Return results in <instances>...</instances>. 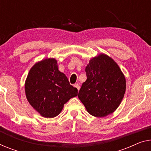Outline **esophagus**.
<instances>
[{"label": "esophagus", "mask_w": 151, "mask_h": 151, "mask_svg": "<svg viewBox=\"0 0 151 151\" xmlns=\"http://www.w3.org/2000/svg\"><path fill=\"white\" fill-rule=\"evenodd\" d=\"M74 87H76V89H77V90H78H78H79V89H80V86H79V85H78V83H76V84H75V85H74Z\"/></svg>", "instance_id": "esophagus-1"}]
</instances>
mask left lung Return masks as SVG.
Segmentation results:
<instances>
[{"mask_svg": "<svg viewBox=\"0 0 151 151\" xmlns=\"http://www.w3.org/2000/svg\"><path fill=\"white\" fill-rule=\"evenodd\" d=\"M87 80L78 97L87 111L96 117H104L116 110L124 97L125 75L116 62L100 53L89 60L85 68Z\"/></svg>", "mask_w": 151, "mask_h": 151, "instance_id": "obj_1", "label": "left lung"}]
</instances>
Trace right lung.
Wrapping results in <instances>:
<instances>
[{
    "mask_svg": "<svg viewBox=\"0 0 151 151\" xmlns=\"http://www.w3.org/2000/svg\"><path fill=\"white\" fill-rule=\"evenodd\" d=\"M27 100L45 118L58 116L78 90L70 84L68 78L58 70L55 58H45L34 64L25 81Z\"/></svg>",
    "mask_w": 151,
    "mask_h": 151,
    "instance_id": "right-lung-1",
    "label": "right lung"
}]
</instances>
